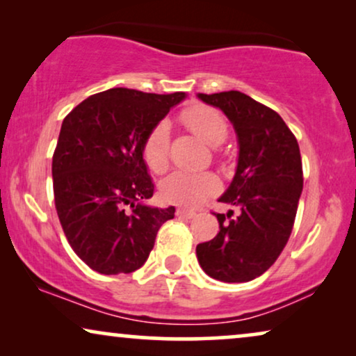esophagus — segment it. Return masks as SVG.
I'll return each instance as SVG.
<instances>
[{"label": "esophagus", "instance_id": "1", "mask_svg": "<svg viewBox=\"0 0 356 356\" xmlns=\"http://www.w3.org/2000/svg\"><path fill=\"white\" fill-rule=\"evenodd\" d=\"M177 216H178V217L193 218L194 216H196V212L191 211V209H188V207H178V209H177Z\"/></svg>", "mask_w": 356, "mask_h": 356}]
</instances>
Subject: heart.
<instances>
[{"mask_svg":"<svg viewBox=\"0 0 356 356\" xmlns=\"http://www.w3.org/2000/svg\"><path fill=\"white\" fill-rule=\"evenodd\" d=\"M184 124L191 129L194 136L204 140L211 147L220 145L228 136V126L223 116L217 110L206 105H194L183 111ZM170 126L162 121L147 134L143 145V157L149 170L162 173L168 165ZM218 179L211 173L191 175L184 172L172 173L162 184V194L167 201L183 204V206H197L204 199L216 194Z\"/></svg>","mask_w":356,"mask_h":356,"instance_id":"b5f03b06","label":"heart"}]
</instances>
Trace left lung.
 <instances>
[{
  "mask_svg": "<svg viewBox=\"0 0 356 356\" xmlns=\"http://www.w3.org/2000/svg\"><path fill=\"white\" fill-rule=\"evenodd\" d=\"M222 110L236 133L238 163L218 201L240 209L216 213L220 232L196 248L202 270L220 282L264 274L289 241L303 191L300 147L279 113L238 90L197 94Z\"/></svg>",
  "mask_w": 356,
  "mask_h": 356,
  "instance_id": "1",
  "label": "left lung"
}]
</instances>
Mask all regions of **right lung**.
<instances>
[{
  "instance_id": "add662e5",
  "label": "right lung",
  "mask_w": 356,
  "mask_h": 356,
  "mask_svg": "<svg viewBox=\"0 0 356 356\" xmlns=\"http://www.w3.org/2000/svg\"><path fill=\"white\" fill-rule=\"evenodd\" d=\"M184 92L145 94L116 87L90 95L63 120L53 154V193L63 232L99 274L144 266L175 207L145 204L154 183L143 157L147 134Z\"/></svg>"
}]
</instances>
